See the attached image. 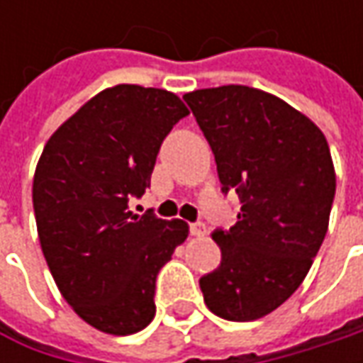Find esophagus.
<instances>
[{"instance_id":"esophagus-1","label":"esophagus","mask_w":363,"mask_h":363,"mask_svg":"<svg viewBox=\"0 0 363 363\" xmlns=\"http://www.w3.org/2000/svg\"><path fill=\"white\" fill-rule=\"evenodd\" d=\"M189 232H191V236H203L206 234V224L194 222V224H189Z\"/></svg>"}]
</instances>
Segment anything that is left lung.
Listing matches in <instances>:
<instances>
[{"mask_svg":"<svg viewBox=\"0 0 363 363\" xmlns=\"http://www.w3.org/2000/svg\"><path fill=\"white\" fill-rule=\"evenodd\" d=\"M212 147L222 191L236 189L238 222L218 228L216 271L200 289L208 309L255 321L303 283L329 226L335 169L325 135L279 96L228 84L184 94Z\"/></svg>","mask_w":363,"mask_h":363,"instance_id":"left-lung-1","label":"left lung"}]
</instances>
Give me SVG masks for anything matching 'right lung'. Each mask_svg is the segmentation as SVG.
Here are the masks:
<instances>
[{
    "instance_id": "1",
    "label": "right lung",
    "mask_w": 363,
    "mask_h": 363,
    "mask_svg": "<svg viewBox=\"0 0 363 363\" xmlns=\"http://www.w3.org/2000/svg\"><path fill=\"white\" fill-rule=\"evenodd\" d=\"M186 115L174 92L117 84L64 121L35 165L32 200L50 272L74 313L103 333L151 323L157 272L188 238L184 220L129 212Z\"/></svg>"
}]
</instances>
